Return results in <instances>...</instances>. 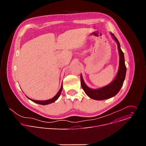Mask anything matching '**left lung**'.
<instances>
[{"label": "left lung", "instance_id": "8db88e82", "mask_svg": "<svg viewBox=\"0 0 146 146\" xmlns=\"http://www.w3.org/2000/svg\"><path fill=\"white\" fill-rule=\"evenodd\" d=\"M111 35L113 37V38L117 42L118 45V50L119 55V69L116 77L114 80L109 84V85L99 88L96 90H93L88 87H87L82 79V77L81 75V87L84 91L86 94L91 99L97 100H102L107 99H109L114 96L118 94L121 88L125 78L127 68L125 64V59L124 55L122 51L120 44L118 39L115 37L114 34L111 33Z\"/></svg>", "mask_w": 146, "mask_h": 146}]
</instances>
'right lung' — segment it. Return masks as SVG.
Returning a JSON list of instances; mask_svg holds the SVG:
<instances>
[{
	"label": "right lung",
	"instance_id": "1",
	"mask_svg": "<svg viewBox=\"0 0 146 146\" xmlns=\"http://www.w3.org/2000/svg\"><path fill=\"white\" fill-rule=\"evenodd\" d=\"M62 88H63V86H61V87L59 90V91H58V92L56 94V95L53 97L52 99H48V100H33V99H30L29 98H28V96H27L29 99H30L31 100H32V102L36 103H38V104H40V105H48V104H50L51 103H53L55 101H56L58 98L59 97L60 94H61V92H62Z\"/></svg>",
	"mask_w": 146,
	"mask_h": 146
}]
</instances>
